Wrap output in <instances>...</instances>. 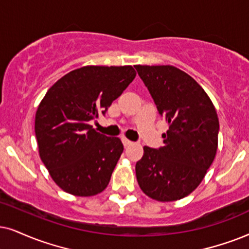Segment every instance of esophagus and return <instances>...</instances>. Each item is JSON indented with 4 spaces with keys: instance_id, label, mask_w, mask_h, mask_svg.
Listing matches in <instances>:
<instances>
[{
    "instance_id": "1",
    "label": "esophagus",
    "mask_w": 249,
    "mask_h": 249,
    "mask_svg": "<svg viewBox=\"0 0 249 249\" xmlns=\"http://www.w3.org/2000/svg\"><path fill=\"white\" fill-rule=\"evenodd\" d=\"M122 141H123V144H124V147H125V148H126V147H130L131 144L133 143V142H132V141H130L128 139H126V138H123Z\"/></svg>"
}]
</instances>
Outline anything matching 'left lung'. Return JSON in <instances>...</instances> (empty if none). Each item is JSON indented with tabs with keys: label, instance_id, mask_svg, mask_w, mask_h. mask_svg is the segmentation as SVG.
<instances>
[{
	"label": "left lung",
	"instance_id": "8db88e82",
	"mask_svg": "<svg viewBox=\"0 0 249 249\" xmlns=\"http://www.w3.org/2000/svg\"><path fill=\"white\" fill-rule=\"evenodd\" d=\"M169 124L164 146L143 147L135 164L142 192L161 202L180 200L200 185L216 156L219 122L212 100L186 72L172 65H135Z\"/></svg>",
	"mask_w": 249,
	"mask_h": 249
}]
</instances>
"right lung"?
I'll use <instances>...</instances> for the list:
<instances>
[{"instance_id": "add662e5", "label": "right lung", "mask_w": 249, "mask_h": 249, "mask_svg": "<svg viewBox=\"0 0 249 249\" xmlns=\"http://www.w3.org/2000/svg\"><path fill=\"white\" fill-rule=\"evenodd\" d=\"M131 65L83 67L56 81L37 107L36 137L41 161L63 191L92 196L108 186L124 147L94 130L135 78Z\"/></svg>"}]
</instances>
